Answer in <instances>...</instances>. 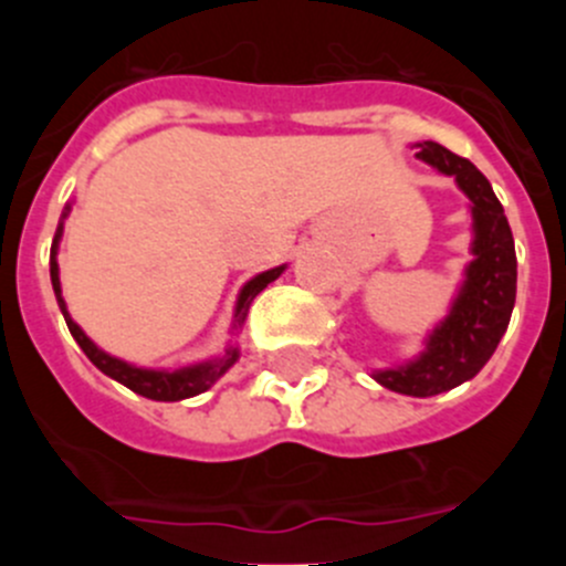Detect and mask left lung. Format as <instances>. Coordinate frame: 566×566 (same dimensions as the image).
Returning a JSON list of instances; mask_svg holds the SVG:
<instances>
[{"mask_svg": "<svg viewBox=\"0 0 566 566\" xmlns=\"http://www.w3.org/2000/svg\"><path fill=\"white\" fill-rule=\"evenodd\" d=\"M413 150L421 164L452 177L468 197L471 262L462 271L447 317L424 336L419 356L397 367L373 369V378L408 397H436L471 380L506 334L515 310L517 256L510 221L488 177L438 142H416Z\"/></svg>", "mask_w": 566, "mask_h": 566, "instance_id": "1", "label": "left lung"}]
</instances>
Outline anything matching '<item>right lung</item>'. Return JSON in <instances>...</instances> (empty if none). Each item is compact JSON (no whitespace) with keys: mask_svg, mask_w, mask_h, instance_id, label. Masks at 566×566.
<instances>
[{"mask_svg":"<svg viewBox=\"0 0 566 566\" xmlns=\"http://www.w3.org/2000/svg\"><path fill=\"white\" fill-rule=\"evenodd\" d=\"M67 213H71V205H65V210H62L60 227H56L54 243H51V260H49L51 287H54L56 304H60L62 317H65L67 328H71L73 339L78 342V347L84 350V356H87L90 361L101 369V373L108 375L112 380H117V384H123L125 389L142 394V397H147V399H156V402H180V399L197 397V394L208 391L210 386H213L216 380H219L221 375H224L227 369L238 361V358H241V347H238V342H230L221 356L205 358V361H197V364H186V367H177V369L136 367V364L123 361V358L112 356V353H106L104 347L95 345V342L84 334L82 325L71 317V312H67V306H65V298H62L60 262H56V251H60L62 230H65ZM284 268L287 265H279V268H271V271L256 273V276H251L249 282L243 284L241 293H238V301H235V312H232V331H235V334L243 328V323H247L251 301H254L256 295L268 287V284L276 282V279L284 273Z\"/></svg>","mask_w":566,"mask_h":566,"instance_id":"add662e5","label":"right lung"}]
</instances>
